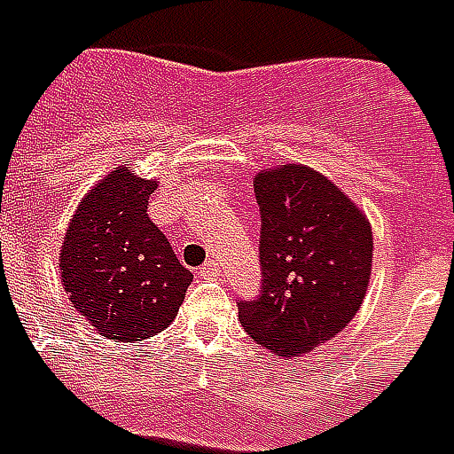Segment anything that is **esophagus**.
Here are the masks:
<instances>
[{
	"instance_id": "obj_1",
	"label": "esophagus",
	"mask_w": 454,
	"mask_h": 454,
	"mask_svg": "<svg viewBox=\"0 0 454 454\" xmlns=\"http://www.w3.org/2000/svg\"><path fill=\"white\" fill-rule=\"evenodd\" d=\"M198 276H200V278H217V276H220V266L215 262H207L205 266L198 269Z\"/></svg>"
}]
</instances>
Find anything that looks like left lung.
<instances>
[{
    "mask_svg": "<svg viewBox=\"0 0 454 454\" xmlns=\"http://www.w3.org/2000/svg\"><path fill=\"white\" fill-rule=\"evenodd\" d=\"M262 212V295L239 301L256 345L295 359L342 333L364 301L374 237L356 202L310 166L254 176Z\"/></svg>",
    "mask_w": 454,
    "mask_h": 454,
    "instance_id": "8db88e82",
    "label": "left lung"
}]
</instances>
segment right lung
Here are the masks:
<instances>
[{"label":"right lung","mask_w":454,"mask_h":454,"mask_svg":"<svg viewBox=\"0 0 454 454\" xmlns=\"http://www.w3.org/2000/svg\"><path fill=\"white\" fill-rule=\"evenodd\" d=\"M156 188V178L119 166L85 192L63 237L58 262L67 298L112 342H141L166 330L192 281L149 220Z\"/></svg>","instance_id":"obj_1"}]
</instances>
